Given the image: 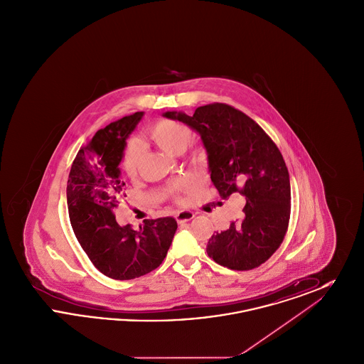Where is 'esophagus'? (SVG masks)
<instances>
[{
    "mask_svg": "<svg viewBox=\"0 0 364 364\" xmlns=\"http://www.w3.org/2000/svg\"><path fill=\"white\" fill-rule=\"evenodd\" d=\"M174 217H176L177 223L183 224V223H187V221H191V220H192V218L195 217V214H193L192 211H188V210H181V211H177Z\"/></svg>",
    "mask_w": 364,
    "mask_h": 364,
    "instance_id": "esophagus-1",
    "label": "esophagus"
}]
</instances>
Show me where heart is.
<instances>
[{"instance_id": "obj_1", "label": "heart", "mask_w": 364, "mask_h": 364, "mask_svg": "<svg viewBox=\"0 0 364 364\" xmlns=\"http://www.w3.org/2000/svg\"><path fill=\"white\" fill-rule=\"evenodd\" d=\"M147 136L159 150L171 156H178L187 149L190 143L191 129L187 125H183L180 122L162 120L156 122V125H153L149 129ZM190 159L193 164H202L205 159V154L202 150L195 149L191 151ZM140 164H141V149L138 141H131L122 158V169L127 176L134 178L138 176ZM169 190L174 195L180 192H186L188 190V181L178 180L171 186Z\"/></svg>"}]
</instances>
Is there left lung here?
<instances>
[{"instance_id": "1", "label": "left lung", "mask_w": 364, "mask_h": 364, "mask_svg": "<svg viewBox=\"0 0 364 364\" xmlns=\"http://www.w3.org/2000/svg\"><path fill=\"white\" fill-rule=\"evenodd\" d=\"M162 116L187 124L200 136L220 196L245 199L242 218L208 240V257L232 270L258 267L284 240L291 215L289 173L277 146L229 105H205L192 116L174 110Z\"/></svg>"}]
</instances>
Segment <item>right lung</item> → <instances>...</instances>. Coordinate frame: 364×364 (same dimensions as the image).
<instances>
[{"mask_svg": "<svg viewBox=\"0 0 364 364\" xmlns=\"http://www.w3.org/2000/svg\"><path fill=\"white\" fill-rule=\"evenodd\" d=\"M144 112L110 122L80 149L70 168L67 202L70 225L92 264L113 279H132L165 259L177 223L173 217L146 220L134 230L120 226L113 210L124 195L120 164L127 139Z\"/></svg>", "mask_w": 364, "mask_h": 364, "instance_id": "right-lung-1", "label": "right lung"}]
</instances>
